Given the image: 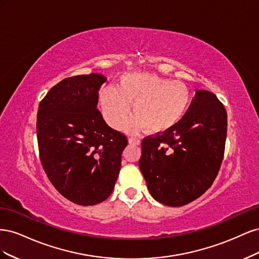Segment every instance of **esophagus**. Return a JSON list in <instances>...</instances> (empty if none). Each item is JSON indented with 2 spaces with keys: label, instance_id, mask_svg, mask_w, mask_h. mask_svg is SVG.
<instances>
[{
  "label": "esophagus",
  "instance_id": "1",
  "mask_svg": "<svg viewBox=\"0 0 259 259\" xmlns=\"http://www.w3.org/2000/svg\"><path fill=\"white\" fill-rule=\"evenodd\" d=\"M128 143H130V145H133V146H139L140 140L138 138L131 137V138H128Z\"/></svg>",
  "mask_w": 259,
  "mask_h": 259
}]
</instances>
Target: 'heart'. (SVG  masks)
<instances>
[{
  "label": "heart",
  "instance_id": "obj_1",
  "mask_svg": "<svg viewBox=\"0 0 259 259\" xmlns=\"http://www.w3.org/2000/svg\"><path fill=\"white\" fill-rule=\"evenodd\" d=\"M98 103L106 122L119 128L130 112L135 115L125 124L131 132L147 128L163 133L183 120L191 104V93L179 81H170L150 73H125L114 86H105Z\"/></svg>",
  "mask_w": 259,
  "mask_h": 259
}]
</instances>
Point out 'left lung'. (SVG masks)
Returning <instances> with one entry per match:
<instances>
[{
	"instance_id": "8db88e82",
	"label": "left lung",
	"mask_w": 259,
	"mask_h": 259,
	"mask_svg": "<svg viewBox=\"0 0 259 259\" xmlns=\"http://www.w3.org/2000/svg\"><path fill=\"white\" fill-rule=\"evenodd\" d=\"M227 137V111L215 94L197 91L183 120L142 142L138 166L149 192L167 206H183L213 185Z\"/></svg>"
}]
</instances>
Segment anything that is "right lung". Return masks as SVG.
<instances>
[{
    "mask_svg": "<svg viewBox=\"0 0 259 259\" xmlns=\"http://www.w3.org/2000/svg\"><path fill=\"white\" fill-rule=\"evenodd\" d=\"M107 81L98 73L67 77L38 105L36 137L42 166L56 190L77 205L111 194L127 137L111 128L97 109Z\"/></svg>",
    "mask_w": 259,
    "mask_h": 259,
    "instance_id": "obj_1",
    "label": "right lung"
}]
</instances>
